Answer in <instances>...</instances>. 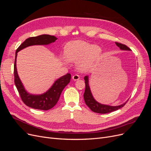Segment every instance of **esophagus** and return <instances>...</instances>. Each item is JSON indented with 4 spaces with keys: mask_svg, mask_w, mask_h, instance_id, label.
Masks as SVG:
<instances>
[{
    "mask_svg": "<svg viewBox=\"0 0 151 151\" xmlns=\"http://www.w3.org/2000/svg\"><path fill=\"white\" fill-rule=\"evenodd\" d=\"M79 79H80V76L79 75L76 74L72 76V79L74 81H78Z\"/></svg>",
    "mask_w": 151,
    "mask_h": 151,
    "instance_id": "1",
    "label": "esophagus"
}]
</instances>
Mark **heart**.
Returning a JSON list of instances; mask_svg holds the SVG:
<instances>
[{
	"label": "heart",
	"instance_id": "1",
	"mask_svg": "<svg viewBox=\"0 0 151 151\" xmlns=\"http://www.w3.org/2000/svg\"><path fill=\"white\" fill-rule=\"evenodd\" d=\"M102 50L98 45L83 41H74L67 45L65 55L68 60L77 62V67L86 70L92 67L101 56Z\"/></svg>",
	"mask_w": 151,
	"mask_h": 151
}]
</instances>
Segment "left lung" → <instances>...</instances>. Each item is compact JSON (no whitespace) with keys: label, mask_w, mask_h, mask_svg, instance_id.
Instances as JSON below:
<instances>
[{"label":"left lung","mask_w":151,"mask_h":151,"mask_svg":"<svg viewBox=\"0 0 151 151\" xmlns=\"http://www.w3.org/2000/svg\"><path fill=\"white\" fill-rule=\"evenodd\" d=\"M115 43L122 50H128V51H129V50L130 51V49L127 46H126L125 45H123L118 42H115ZM84 81H85V84H86L85 92L84 94V101L87 106H88L91 110L95 113L105 114V113H108L114 111H116L117 109L124 106L125 104L128 101L127 100L126 102L120 105H118V106H110V105L99 103L94 98L92 93H91L90 87L89 85L88 76H86L84 77Z\"/></svg>","instance_id":"8db88e82"}]
</instances>
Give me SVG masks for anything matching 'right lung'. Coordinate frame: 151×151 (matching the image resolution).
Listing matches in <instances>:
<instances>
[{
    "label": "right lung",
    "mask_w": 151,
    "mask_h": 151,
    "mask_svg": "<svg viewBox=\"0 0 151 151\" xmlns=\"http://www.w3.org/2000/svg\"><path fill=\"white\" fill-rule=\"evenodd\" d=\"M57 38L54 36L49 35H42L35 37H30L26 39L16 52V57L14 65V83L16 88L19 92L22 101L27 106L37 109L48 110L52 108L58 102L60 94L65 87L70 83L71 75L67 74L57 79L51 88L42 94H33L27 92L17 74L16 67V58L17 52L26 47L33 45H47L55 42Z\"/></svg>",
    "instance_id": "1"
}]
</instances>
